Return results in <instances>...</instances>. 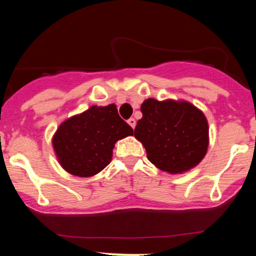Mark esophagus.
Instances as JSON below:
<instances>
[{"label": "esophagus", "mask_w": 256, "mask_h": 256, "mask_svg": "<svg viewBox=\"0 0 256 256\" xmlns=\"http://www.w3.org/2000/svg\"><path fill=\"white\" fill-rule=\"evenodd\" d=\"M128 125H130L132 128H134V126H136V120H134V118H130V119L128 120Z\"/></svg>", "instance_id": "1"}]
</instances>
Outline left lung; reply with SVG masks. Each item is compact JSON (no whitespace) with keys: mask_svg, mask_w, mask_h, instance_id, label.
Returning a JSON list of instances; mask_svg holds the SVG:
<instances>
[{"mask_svg":"<svg viewBox=\"0 0 256 256\" xmlns=\"http://www.w3.org/2000/svg\"><path fill=\"white\" fill-rule=\"evenodd\" d=\"M143 116L134 137L146 148V158L161 171L177 174L201 162L210 144V128L204 112L188 101L144 100Z\"/></svg>","mask_w":256,"mask_h":256,"instance_id":"left-lung-1","label":"left lung"}]
</instances>
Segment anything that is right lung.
<instances>
[{
    "mask_svg": "<svg viewBox=\"0 0 256 256\" xmlns=\"http://www.w3.org/2000/svg\"><path fill=\"white\" fill-rule=\"evenodd\" d=\"M132 134L134 130L120 118L116 104L91 106L60 124L52 143L64 171L91 177L110 162L114 144Z\"/></svg>",
    "mask_w": 256,
    "mask_h": 256,
    "instance_id": "obj_1",
    "label": "right lung"
}]
</instances>
